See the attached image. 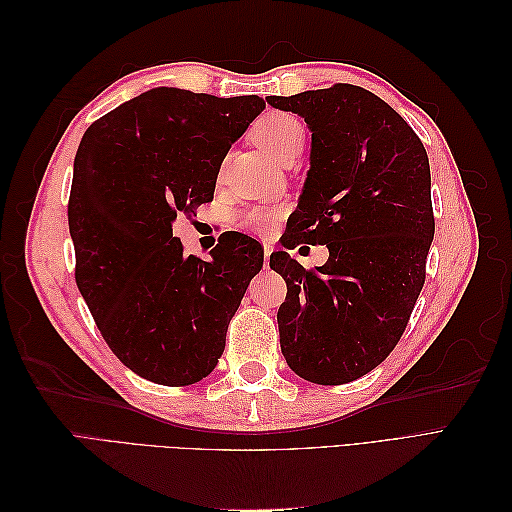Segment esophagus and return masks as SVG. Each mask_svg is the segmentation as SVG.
<instances>
[{
  "instance_id": "1",
  "label": "esophagus",
  "mask_w": 512,
  "mask_h": 512,
  "mask_svg": "<svg viewBox=\"0 0 512 512\" xmlns=\"http://www.w3.org/2000/svg\"><path fill=\"white\" fill-rule=\"evenodd\" d=\"M271 254H273V243L267 241V243H265V267L269 265V256H271Z\"/></svg>"
}]
</instances>
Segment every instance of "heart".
<instances>
[{
    "label": "heart",
    "instance_id": "heart-1",
    "mask_svg": "<svg viewBox=\"0 0 512 512\" xmlns=\"http://www.w3.org/2000/svg\"><path fill=\"white\" fill-rule=\"evenodd\" d=\"M254 141L265 149L275 160L286 162L288 158H297L303 147L305 130L303 123L284 111H269L262 115L256 126L252 128ZM282 215V207H247L243 209L237 220L247 230L265 232L273 226V222Z\"/></svg>",
    "mask_w": 512,
    "mask_h": 512
}]
</instances>
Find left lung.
Segmentation results:
<instances>
[{
	"label": "left lung",
	"mask_w": 512,
	"mask_h": 512,
	"mask_svg": "<svg viewBox=\"0 0 512 512\" xmlns=\"http://www.w3.org/2000/svg\"><path fill=\"white\" fill-rule=\"evenodd\" d=\"M267 102L312 130V168L282 245L329 247L316 269L271 254L288 286L277 312L282 354L303 380L352 382L393 352L425 284L436 230L427 151L406 119L363 87L335 83Z\"/></svg>",
	"instance_id": "obj_1"
}]
</instances>
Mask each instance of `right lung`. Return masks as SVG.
I'll return each mask as SVG.
<instances>
[{
	"label": "right lung",
	"mask_w": 512,
	"mask_h": 512,
	"mask_svg": "<svg viewBox=\"0 0 512 512\" xmlns=\"http://www.w3.org/2000/svg\"><path fill=\"white\" fill-rule=\"evenodd\" d=\"M258 96L158 87L87 128L74 158L68 226L74 277L108 348L164 386L207 378L262 245L228 230L211 260L185 256L177 215L213 200L230 145L262 113Z\"/></svg>",
	"instance_id": "add662e5"
}]
</instances>
